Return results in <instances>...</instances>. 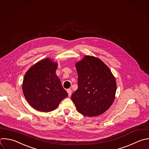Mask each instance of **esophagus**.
I'll list each match as a JSON object with an SVG mask.
<instances>
[{
  "label": "esophagus",
  "instance_id": "34e87169",
  "mask_svg": "<svg viewBox=\"0 0 149 149\" xmlns=\"http://www.w3.org/2000/svg\"><path fill=\"white\" fill-rule=\"evenodd\" d=\"M67 92H68V96H69V97H70V96H71V95H72V90H70V89H68V90H67Z\"/></svg>",
  "mask_w": 149,
  "mask_h": 149
}]
</instances>
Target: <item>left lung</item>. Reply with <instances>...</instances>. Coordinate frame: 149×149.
<instances>
[{
  "label": "left lung",
  "mask_w": 149,
  "mask_h": 149,
  "mask_svg": "<svg viewBox=\"0 0 149 149\" xmlns=\"http://www.w3.org/2000/svg\"><path fill=\"white\" fill-rule=\"evenodd\" d=\"M75 67L78 88L71 98L77 111L89 117L101 115L110 108L115 98L114 76L101 59L93 56H84Z\"/></svg>",
  "instance_id": "1"
}]
</instances>
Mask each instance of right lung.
I'll return each instance as SVG.
<instances>
[{
	"label": "right lung",
	"mask_w": 149,
	"mask_h": 149,
	"mask_svg": "<svg viewBox=\"0 0 149 149\" xmlns=\"http://www.w3.org/2000/svg\"><path fill=\"white\" fill-rule=\"evenodd\" d=\"M58 63L51 58L43 59L26 73L22 89L24 95L35 109L44 112L55 110L68 94L56 74Z\"/></svg>",
	"instance_id": "obj_1"
}]
</instances>
